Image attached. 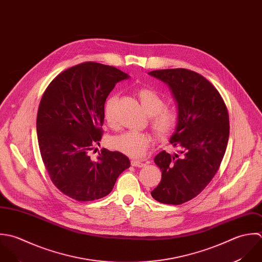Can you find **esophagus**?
Returning <instances> with one entry per match:
<instances>
[{"label":"esophagus","instance_id":"34e87169","mask_svg":"<svg viewBox=\"0 0 262 262\" xmlns=\"http://www.w3.org/2000/svg\"><path fill=\"white\" fill-rule=\"evenodd\" d=\"M131 166L132 167H137V168H143V167H145V164L141 163L139 161H136V160H132L131 161Z\"/></svg>","mask_w":262,"mask_h":262}]
</instances>
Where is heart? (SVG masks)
Here are the masks:
<instances>
[{"mask_svg": "<svg viewBox=\"0 0 262 262\" xmlns=\"http://www.w3.org/2000/svg\"><path fill=\"white\" fill-rule=\"evenodd\" d=\"M137 96L142 107L150 117V126L154 132L161 138L167 137L174 132L179 123V112L172 106H165V99L154 89L142 88L138 89ZM117 97L110 96L104 104L103 115L105 123L108 127H116L114 117V105ZM151 136L144 132L126 131L111 139V146L132 159L142 158L149 145L151 144Z\"/></svg>", "mask_w": 262, "mask_h": 262, "instance_id": "1", "label": "heart"}]
</instances>
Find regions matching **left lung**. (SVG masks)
<instances>
[{
	"instance_id": "8db88e82",
	"label": "left lung",
	"mask_w": 262,
	"mask_h": 262,
	"mask_svg": "<svg viewBox=\"0 0 262 262\" xmlns=\"http://www.w3.org/2000/svg\"><path fill=\"white\" fill-rule=\"evenodd\" d=\"M148 74L169 85L179 112L170 138L179 154L164 150L155 158L162 180L151 196L178 205L197 196L216 174L229 140L228 108L217 89L194 71L178 68Z\"/></svg>"
}]
</instances>
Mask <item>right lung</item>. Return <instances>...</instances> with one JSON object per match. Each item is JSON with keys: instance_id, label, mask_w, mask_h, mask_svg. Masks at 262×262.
Segmentation results:
<instances>
[{"instance_id": "add662e5", "label": "right lung", "mask_w": 262, "mask_h": 262, "mask_svg": "<svg viewBox=\"0 0 262 262\" xmlns=\"http://www.w3.org/2000/svg\"><path fill=\"white\" fill-rule=\"evenodd\" d=\"M128 78L115 67L85 62L59 74L40 99L36 131L42 162L54 185L77 201L106 196L130 167L119 151L102 148L97 159L89 156L101 139L107 95Z\"/></svg>"}]
</instances>
